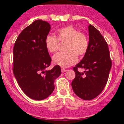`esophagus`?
Masks as SVG:
<instances>
[{"label":"esophagus","mask_w":124,"mask_h":124,"mask_svg":"<svg viewBox=\"0 0 124 124\" xmlns=\"http://www.w3.org/2000/svg\"><path fill=\"white\" fill-rule=\"evenodd\" d=\"M66 71H67V70H66V69L61 68V72H62V73H64V72H66Z\"/></svg>","instance_id":"34e87169"}]
</instances>
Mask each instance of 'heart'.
<instances>
[{
	"instance_id": "1",
	"label": "heart",
	"mask_w": 124,
	"mask_h": 124,
	"mask_svg": "<svg viewBox=\"0 0 124 124\" xmlns=\"http://www.w3.org/2000/svg\"><path fill=\"white\" fill-rule=\"evenodd\" d=\"M57 37L48 35L45 38L46 48L50 53L58 51L59 41L66 42L65 53H60L53 57V63L62 68L69 67L76 63L78 56L82 57L86 54L89 48L87 35L72 26L59 28L56 31Z\"/></svg>"
}]
</instances>
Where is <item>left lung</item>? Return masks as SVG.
Returning <instances> with one entry per match:
<instances>
[{
  "mask_svg": "<svg viewBox=\"0 0 124 124\" xmlns=\"http://www.w3.org/2000/svg\"><path fill=\"white\" fill-rule=\"evenodd\" d=\"M89 30V48L83 60L73 68L75 78L71 83L76 94L84 100H91L102 91L112 66L107 42L99 30L92 25ZM83 68V73L77 69Z\"/></svg>",
  "mask_w": 124,
  "mask_h": 124,
  "instance_id": "obj_1",
  "label": "left lung"
}]
</instances>
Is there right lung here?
I'll use <instances>...</instances> for the list:
<instances>
[{"mask_svg": "<svg viewBox=\"0 0 124 124\" xmlns=\"http://www.w3.org/2000/svg\"><path fill=\"white\" fill-rule=\"evenodd\" d=\"M50 29L46 22L35 20L20 33L14 46V74L22 90L34 100L48 97L61 73L58 65L46 70L51 59L45 41Z\"/></svg>", "mask_w": 124, "mask_h": 124, "instance_id": "1", "label": "right lung"}]
</instances>
